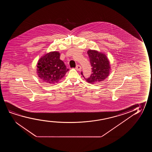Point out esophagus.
<instances>
[{"instance_id":"34e87169","label":"esophagus","mask_w":152,"mask_h":152,"mask_svg":"<svg viewBox=\"0 0 152 152\" xmlns=\"http://www.w3.org/2000/svg\"><path fill=\"white\" fill-rule=\"evenodd\" d=\"M76 69H77V71H80L81 69V66L79 65H77V66H76Z\"/></svg>"}]
</instances>
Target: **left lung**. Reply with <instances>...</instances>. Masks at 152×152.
<instances>
[{"instance_id": "obj_1", "label": "left lung", "mask_w": 152, "mask_h": 152, "mask_svg": "<svg viewBox=\"0 0 152 152\" xmlns=\"http://www.w3.org/2000/svg\"><path fill=\"white\" fill-rule=\"evenodd\" d=\"M89 56L90 62L92 66V73L88 78H84L88 83H94L104 81L110 73V61L106 55L95 50L89 49L87 51ZM81 75L83 73L81 72Z\"/></svg>"}]
</instances>
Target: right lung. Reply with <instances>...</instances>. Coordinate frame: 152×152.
Instances as JSON below:
<instances>
[{"label": "right lung", "mask_w": 152, "mask_h": 152, "mask_svg": "<svg viewBox=\"0 0 152 152\" xmlns=\"http://www.w3.org/2000/svg\"><path fill=\"white\" fill-rule=\"evenodd\" d=\"M60 56L59 52L52 51L46 53L38 61L37 74L43 82L52 85L58 83L69 71L60 59Z\"/></svg>", "instance_id": "obj_1"}]
</instances>
